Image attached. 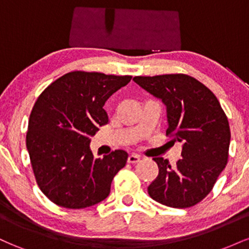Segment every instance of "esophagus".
Returning <instances> with one entry per match:
<instances>
[{
  "instance_id": "1",
  "label": "esophagus",
  "mask_w": 249,
  "mask_h": 249,
  "mask_svg": "<svg viewBox=\"0 0 249 249\" xmlns=\"http://www.w3.org/2000/svg\"><path fill=\"white\" fill-rule=\"evenodd\" d=\"M138 161H141L139 156H136V154H131V156H128V158H127L128 164H137Z\"/></svg>"
}]
</instances>
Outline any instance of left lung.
Listing matches in <instances>:
<instances>
[{
	"mask_svg": "<svg viewBox=\"0 0 249 249\" xmlns=\"http://www.w3.org/2000/svg\"><path fill=\"white\" fill-rule=\"evenodd\" d=\"M133 81L166 105V136L182 144V158L176 166L161 157L153 158L159 173L148 194L168 207L194 206L212 191L227 164V117L212 91L188 75L137 76Z\"/></svg>",
	"mask_w": 249,
	"mask_h": 249,
	"instance_id": "obj_1",
	"label": "left lung"
}]
</instances>
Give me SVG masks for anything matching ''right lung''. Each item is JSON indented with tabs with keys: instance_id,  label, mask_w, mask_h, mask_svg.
<instances>
[{
	"instance_id": "obj_1",
	"label": "right lung",
	"mask_w": 249,
	"mask_h": 249,
	"mask_svg": "<svg viewBox=\"0 0 249 249\" xmlns=\"http://www.w3.org/2000/svg\"><path fill=\"white\" fill-rule=\"evenodd\" d=\"M131 78L72 71L37 98L28 124L27 148L37 185L53 204L78 210L110 194L127 153L116 150L96 159L90 142L98 127L108 123L105 102Z\"/></svg>"
}]
</instances>
